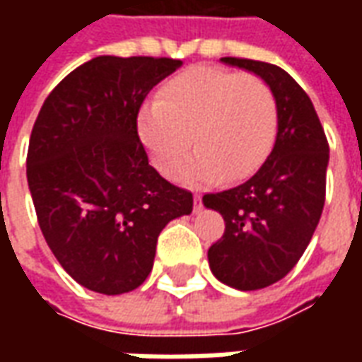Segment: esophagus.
Wrapping results in <instances>:
<instances>
[{
	"label": "esophagus",
	"instance_id": "esophagus-1",
	"mask_svg": "<svg viewBox=\"0 0 362 362\" xmlns=\"http://www.w3.org/2000/svg\"><path fill=\"white\" fill-rule=\"evenodd\" d=\"M202 209V196H194V211H199Z\"/></svg>",
	"mask_w": 362,
	"mask_h": 362
}]
</instances>
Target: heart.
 I'll use <instances>...</instances> for the list:
<instances>
[{
    "mask_svg": "<svg viewBox=\"0 0 362 362\" xmlns=\"http://www.w3.org/2000/svg\"><path fill=\"white\" fill-rule=\"evenodd\" d=\"M277 124L272 87L259 75L223 67L174 75L137 116L143 145L165 176H174L194 141L197 155L178 171L186 184L248 178L269 157Z\"/></svg>",
    "mask_w": 362,
    "mask_h": 362,
    "instance_id": "obj_1",
    "label": "heart"
}]
</instances>
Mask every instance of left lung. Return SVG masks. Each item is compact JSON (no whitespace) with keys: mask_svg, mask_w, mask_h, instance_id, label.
<instances>
[{"mask_svg":"<svg viewBox=\"0 0 362 362\" xmlns=\"http://www.w3.org/2000/svg\"><path fill=\"white\" fill-rule=\"evenodd\" d=\"M259 75L277 100V137L258 173L236 188L205 194L225 233L207 250L213 275L228 287L256 291L283 279L310 243L326 202L329 160L324 127L303 87L281 67L221 58Z\"/></svg>","mask_w":362,"mask_h":362,"instance_id":"obj_1","label":"left lung"}]
</instances>
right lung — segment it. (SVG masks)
I'll return each instance as SVG.
<instances>
[{
    "mask_svg": "<svg viewBox=\"0 0 362 362\" xmlns=\"http://www.w3.org/2000/svg\"><path fill=\"white\" fill-rule=\"evenodd\" d=\"M180 59L98 56L64 77L30 134L27 180L62 267L103 295L129 293L153 269L160 230L189 215L192 192L149 165L137 114Z\"/></svg>",
    "mask_w": 362,
    "mask_h": 362,
    "instance_id": "add662e5",
    "label": "right lung"
}]
</instances>
